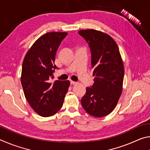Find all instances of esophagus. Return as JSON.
Returning <instances> with one entry per match:
<instances>
[{"instance_id":"obj_1","label":"esophagus","mask_w":150,"mask_h":150,"mask_svg":"<svg viewBox=\"0 0 150 150\" xmlns=\"http://www.w3.org/2000/svg\"><path fill=\"white\" fill-rule=\"evenodd\" d=\"M70 83H71V85H73L77 84V82H75V81H71Z\"/></svg>"}]
</instances>
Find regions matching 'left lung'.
Masks as SVG:
<instances>
[{
  "label": "left lung",
  "instance_id": "obj_1",
  "mask_svg": "<svg viewBox=\"0 0 150 150\" xmlns=\"http://www.w3.org/2000/svg\"><path fill=\"white\" fill-rule=\"evenodd\" d=\"M79 34L88 44L94 83L87 87L81 105L87 112L101 118L115 108L122 91L124 68L118 47L110 35L93 29Z\"/></svg>",
  "mask_w": 150,
  "mask_h": 150
}]
</instances>
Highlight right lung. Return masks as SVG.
<instances>
[{
    "label": "right lung",
    "mask_w": 150,
    "mask_h": 150,
    "mask_svg": "<svg viewBox=\"0 0 150 150\" xmlns=\"http://www.w3.org/2000/svg\"><path fill=\"white\" fill-rule=\"evenodd\" d=\"M67 32H47L28 51L22 63L21 83L25 97L35 112L44 117L56 114L62 107L69 81L51 82L56 65L55 55Z\"/></svg>",
    "instance_id": "obj_1"
}]
</instances>
